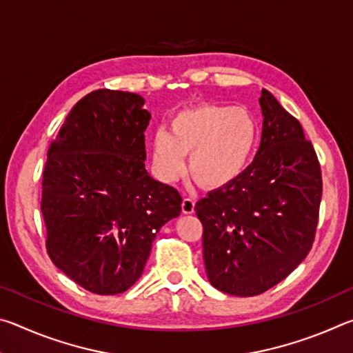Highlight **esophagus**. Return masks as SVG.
<instances>
[{"instance_id":"esophagus-1","label":"esophagus","mask_w":353,"mask_h":353,"mask_svg":"<svg viewBox=\"0 0 353 353\" xmlns=\"http://www.w3.org/2000/svg\"><path fill=\"white\" fill-rule=\"evenodd\" d=\"M194 212V199L193 198H183L182 201V213L191 214Z\"/></svg>"}]
</instances>
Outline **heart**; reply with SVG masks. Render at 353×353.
<instances>
[{
  "label": "heart",
  "mask_w": 353,
  "mask_h": 353,
  "mask_svg": "<svg viewBox=\"0 0 353 353\" xmlns=\"http://www.w3.org/2000/svg\"><path fill=\"white\" fill-rule=\"evenodd\" d=\"M260 141V126L244 107L199 104L177 112L170 132L159 129L151 140L157 176L172 182L188 170L207 188H223L240 177Z\"/></svg>",
  "instance_id": "b5f03b06"
}]
</instances>
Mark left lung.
Returning a JSON list of instances; mask_svg holds the SVG:
<instances>
[{
	"instance_id": "left-lung-1",
	"label": "left lung",
	"mask_w": 353,
	"mask_h": 353,
	"mask_svg": "<svg viewBox=\"0 0 353 353\" xmlns=\"http://www.w3.org/2000/svg\"><path fill=\"white\" fill-rule=\"evenodd\" d=\"M261 141L240 177L194 205L207 277L232 296H256L301 265L313 246L322 177L297 119L263 88Z\"/></svg>"
}]
</instances>
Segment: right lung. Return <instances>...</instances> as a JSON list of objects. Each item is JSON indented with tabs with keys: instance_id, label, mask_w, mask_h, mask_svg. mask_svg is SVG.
<instances>
[{
	"instance_id": "1",
	"label": "right lung",
	"mask_w": 353,
	"mask_h": 353,
	"mask_svg": "<svg viewBox=\"0 0 353 353\" xmlns=\"http://www.w3.org/2000/svg\"><path fill=\"white\" fill-rule=\"evenodd\" d=\"M143 104L137 93H88L48 149L41 181L48 255L94 294L129 290L160 227L181 214L179 191L145 168L151 113Z\"/></svg>"
}]
</instances>
